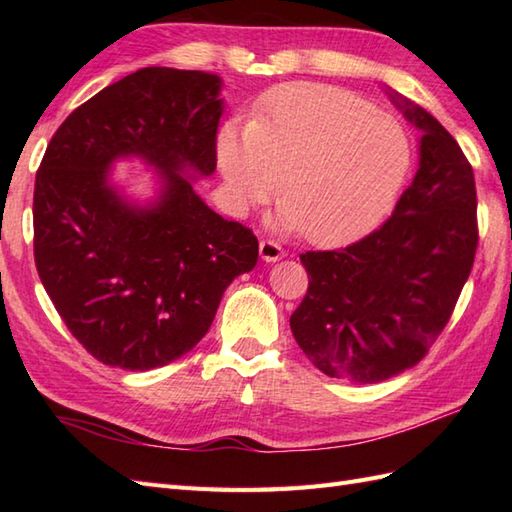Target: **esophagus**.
<instances>
[{"mask_svg":"<svg viewBox=\"0 0 512 512\" xmlns=\"http://www.w3.org/2000/svg\"><path fill=\"white\" fill-rule=\"evenodd\" d=\"M259 255H262L264 262H279L281 257H286V250L275 239H262L259 242Z\"/></svg>","mask_w":512,"mask_h":512,"instance_id":"1","label":"esophagus"}]
</instances>
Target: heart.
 <instances>
[{
	"instance_id": "obj_1",
	"label": "heart",
	"mask_w": 512,
	"mask_h": 512,
	"mask_svg": "<svg viewBox=\"0 0 512 512\" xmlns=\"http://www.w3.org/2000/svg\"><path fill=\"white\" fill-rule=\"evenodd\" d=\"M217 162L237 211L277 193L279 224L317 244L367 231L383 217L411 167L409 136L394 116L328 85L281 92L242 132L226 125Z\"/></svg>"
}]
</instances>
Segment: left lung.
I'll return each instance as SVG.
<instances>
[{
	"instance_id": "1",
	"label": "left lung",
	"mask_w": 512,
	"mask_h": 512,
	"mask_svg": "<svg viewBox=\"0 0 512 512\" xmlns=\"http://www.w3.org/2000/svg\"><path fill=\"white\" fill-rule=\"evenodd\" d=\"M394 103L422 129L416 178L376 231L299 257L310 281L290 330L323 374L352 383L422 361L451 319L480 239L471 162L429 112Z\"/></svg>"
}]
</instances>
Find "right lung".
Returning <instances> with one entry per match:
<instances>
[{"mask_svg": "<svg viewBox=\"0 0 512 512\" xmlns=\"http://www.w3.org/2000/svg\"><path fill=\"white\" fill-rule=\"evenodd\" d=\"M222 79L143 68L107 85L54 132L35 180L32 224L43 288L96 361L147 372L209 332L224 290L253 270L250 228L211 211L184 176L217 165ZM138 155L163 180L149 207L109 184L116 157Z\"/></svg>", "mask_w": 512, "mask_h": 512, "instance_id": "1", "label": "right lung"}]
</instances>
